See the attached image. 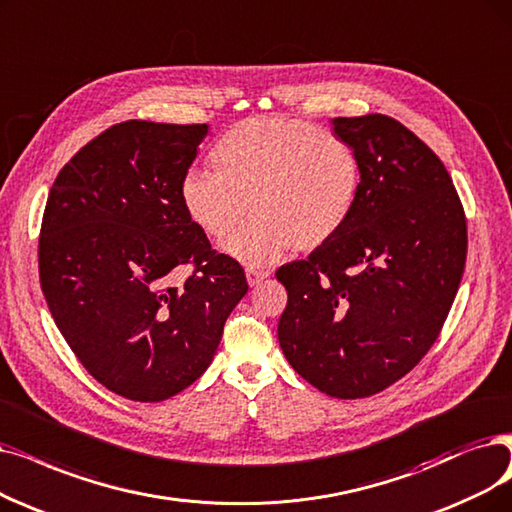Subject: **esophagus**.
Wrapping results in <instances>:
<instances>
[{"label": "esophagus", "mask_w": 512, "mask_h": 512, "mask_svg": "<svg viewBox=\"0 0 512 512\" xmlns=\"http://www.w3.org/2000/svg\"><path fill=\"white\" fill-rule=\"evenodd\" d=\"M245 277H248V283L252 285H258L260 281H264L269 277V271H262V269H254V267H250V269H245Z\"/></svg>", "instance_id": "obj_1"}]
</instances>
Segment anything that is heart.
I'll return each instance as SVG.
<instances>
[{
  "label": "heart",
  "mask_w": 512,
  "mask_h": 512,
  "mask_svg": "<svg viewBox=\"0 0 512 512\" xmlns=\"http://www.w3.org/2000/svg\"><path fill=\"white\" fill-rule=\"evenodd\" d=\"M214 170L191 168L180 203L195 227L250 267L285 252H313L349 222L361 191V161L349 140L296 117H250L210 149Z\"/></svg>",
  "instance_id": "obj_1"
}]
</instances>
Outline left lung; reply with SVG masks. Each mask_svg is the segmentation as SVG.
I'll return each instance as SVG.
<instances>
[{
	"label": "left lung",
	"instance_id": "8db88e82",
	"mask_svg": "<svg viewBox=\"0 0 512 512\" xmlns=\"http://www.w3.org/2000/svg\"><path fill=\"white\" fill-rule=\"evenodd\" d=\"M361 161L344 229L306 260L277 269L288 290L279 344L321 393L370 397L437 340L466 262V216L443 161L397 119L336 117Z\"/></svg>",
	"mask_w": 512,
	"mask_h": 512
}]
</instances>
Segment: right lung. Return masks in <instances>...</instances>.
Listing matches in <instances>:
<instances>
[{
  "instance_id": "1",
  "label": "right lung",
  "mask_w": 512,
  "mask_h": 512,
  "mask_svg": "<svg viewBox=\"0 0 512 512\" xmlns=\"http://www.w3.org/2000/svg\"><path fill=\"white\" fill-rule=\"evenodd\" d=\"M206 134L121 121L65 163L48 195L37 248L48 309L90 376L132 401L170 399L206 372L248 292L241 264L212 250L180 203Z\"/></svg>"
}]
</instances>
